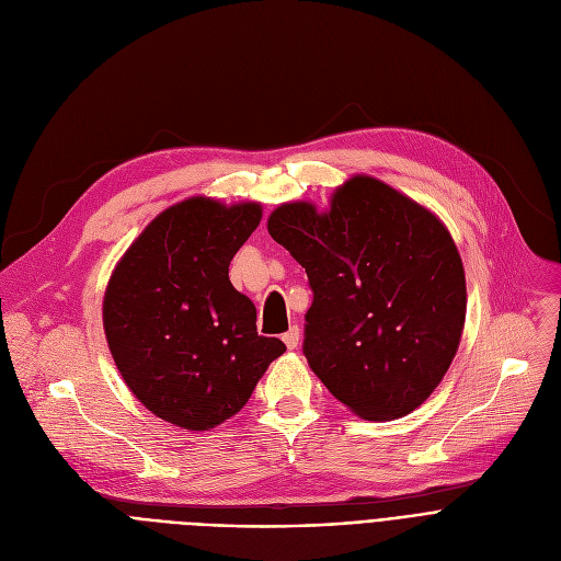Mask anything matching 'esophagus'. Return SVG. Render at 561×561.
I'll use <instances>...</instances> for the list:
<instances>
[{
	"instance_id": "34e87169",
	"label": "esophagus",
	"mask_w": 561,
	"mask_h": 561,
	"mask_svg": "<svg viewBox=\"0 0 561 561\" xmlns=\"http://www.w3.org/2000/svg\"><path fill=\"white\" fill-rule=\"evenodd\" d=\"M282 341L286 343L288 350H296L298 343H300V328H290V330L282 336Z\"/></svg>"
}]
</instances>
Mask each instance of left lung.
I'll list each match as a JSON object with an SVG mask.
<instances>
[{
  "label": "left lung",
  "mask_w": 561,
  "mask_h": 561,
  "mask_svg": "<svg viewBox=\"0 0 561 561\" xmlns=\"http://www.w3.org/2000/svg\"><path fill=\"white\" fill-rule=\"evenodd\" d=\"M268 231L307 271L302 352L322 385L368 421L421 407L448 373L466 318L463 265L444 222L357 174L330 211L288 202Z\"/></svg>",
  "instance_id": "obj_1"
}]
</instances>
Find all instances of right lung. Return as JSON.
Returning <instances> with one entry per match:
<instances>
[{
    "label": "right lung",
    "instance_id": "obj_1",
    "mask_svg": "<svg viewBox=\"0 0 561 561\" xmlns=\"http://www.w3.org/2000/svg\"><path fill=\"white\" fill-rule=\"evenodd\" d=\"M261 206L191 197L157 216L108 279L104 332L131 393L154 416L211 430L250 400L286 345L256 332V309L229 282V261Z\"/></svg>",
    "mask_w": 561,
    "mask_h": 561
}]
</instances>
